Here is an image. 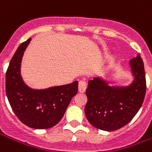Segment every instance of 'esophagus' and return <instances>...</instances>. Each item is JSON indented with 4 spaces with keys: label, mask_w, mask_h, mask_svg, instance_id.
I'll return each mask as SVG.
<instances>
[{
    "label": "esophagus",
    "mask_w": 152,
    "mask_h": 152,
    "mask_svg": "<svg viewBox=\"0 0 152 152\" xmlns=\"http://www.w3.org/2000/svg\"><path fill=\"white\" fill-rule=\"evenodd\" d=\"M78 87H79V92L80 93H84L86 91V87H87V85L85 81L83 80H80L79 81V85H78Z\"/></svg>",
    "instance_id": "esophagus-1"
}]
</instances>
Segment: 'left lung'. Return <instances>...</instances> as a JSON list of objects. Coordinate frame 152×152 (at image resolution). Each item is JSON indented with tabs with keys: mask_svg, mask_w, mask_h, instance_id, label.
Listing matches in <instances>:
<instances>
[{
	"mask_svg": "<svg viewBox=\"0 0 152 152\" xmlns=\"http://www.w3.org/2000/svg\"><path fill=\"white\" fill-rule=\"evenodd\" d=\"M134 80L126 87L109 86L101 78L88 82L85 107L86 118L93 126L114 131L131 121L142 105L146 94V75L140 54L129 62Z\"/></svg>",
	"mask_w": 152,
	"mask_h": 152,
	"instance_id": "left-lung-1",
	"label": "left lung"
}]
</instances>
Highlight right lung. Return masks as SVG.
Returning <instances> with one entry per match:
<instances>
[{
    "label": "right lung",
    "mask_w": 152,
    "mask_h": 152,
    "mask_svg": "<svg viewBox=\"0 0 152 152\" xmlns=\"http://www.w3.org/2000/svg\"><path fill=\"white\" fill-rule=\"evenodd\" d=\"M31 40L18 46L5 75V92L13 112L22 123L33 129H49L63 118L71 100L78 91V81L45 89L25 85L20 75L23 53Z\"/></svg>",
    "instance_id": "add662e5"
}]
</instances>
